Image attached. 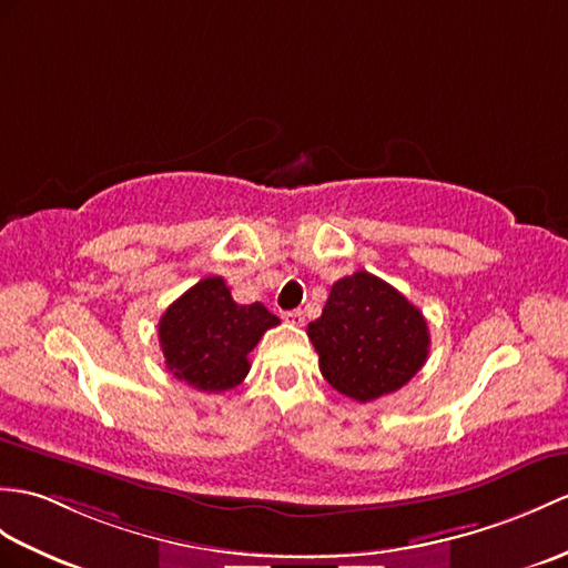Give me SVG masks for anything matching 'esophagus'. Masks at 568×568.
Instances as JSON below:
<instances>
[{
    "label": "esophagus",
    "mask_w": 568,
    "mask_h": 568,
    "mask_svg": "<svg viewBox=\"0 0 568 568\" xmlns=\"http://www.w3.org/2000/svg\"><path fill=\"white\" fill-rule=\"evenodd\" d=\"M283 320L293 326H302L305 324V314H302V310H287L283 312Z\"/></svg>",
    "instance_id": "34e87169"
}]
</instances>
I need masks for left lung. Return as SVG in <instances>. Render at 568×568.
<instances>
[{
	"label": "left lung",
	"instance_id": "8db88e82",
	"mask_svg": "<svg viewBox=\"0 0 568 568\" xmlns=\"http://www.w3.org/2000/svg\"><path fill=\"white\" fill-rule=\"evenodd\" d=\"M307 336L320 353L324 379L361 404L402 389L424 367L430 348L426 316L367 271L332 285Z\"/></svg>",
	"mask_w": 568,
	"mask_h": 568
}]
</instances>
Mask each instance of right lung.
Instances as JSON below:
<instances>
[{"label": "right lung", "instance_id": "add662e5", "mask_svg": "<svg viewBox=\"0 0 568 568\" xmlns=\"http://www.w3.org/2000/svg\"><path fill=\"white\" fill-rule=\"evenodd\" d=\"M281 320L261 302L236 305L224 278L213 275L186 290L160 320L169 373L201 392H227L248 373V353Z\"/></svg>", "mask_w": 568, "mask_h": 568}]
</instances>
